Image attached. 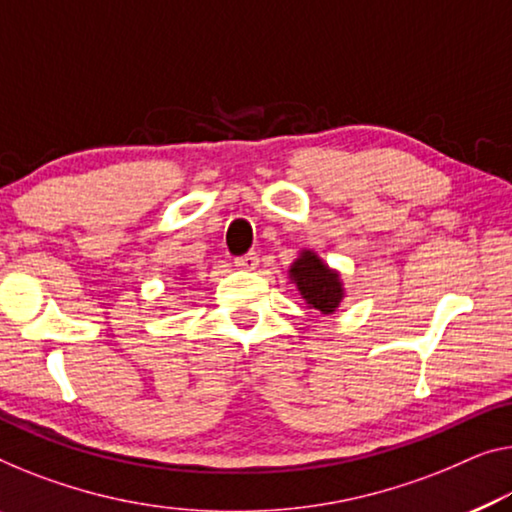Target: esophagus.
<instances>
[{
  "instance_id": "obj_1",
  "label": "esophagus",
  "mask_w": 512,
  "mask_h": 512,
  "mask_svg": "<svg viewBox=\"0 0 512 512\" xmlns=\"http://www.w3.org/2000/svg\"><path fill=\"white\" fill-rule=\"evenodd\" d=\"M257 264H259L257 253H246L241 257H234V266L241 271H253V269H257Z\"/></svg>"
}]
</instances>
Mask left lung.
<instances>
[{
	"instance_id": "left-lung-1",
	"label": "left lung",
	"mask_w": 512,
	"mask_h": 512,
	"mask_svg": "<svg viewBox=\"0 0 512 512\" xmlns=\"http://www.w3.org/2000/svg\"><path fill=\"white\" fill-rule=\"evenodd\" d=\"M292 278L310 308L331 315L342 299L338 273H331L315 253H303L292 266Z\"/></svg>"
}]
</instances>
